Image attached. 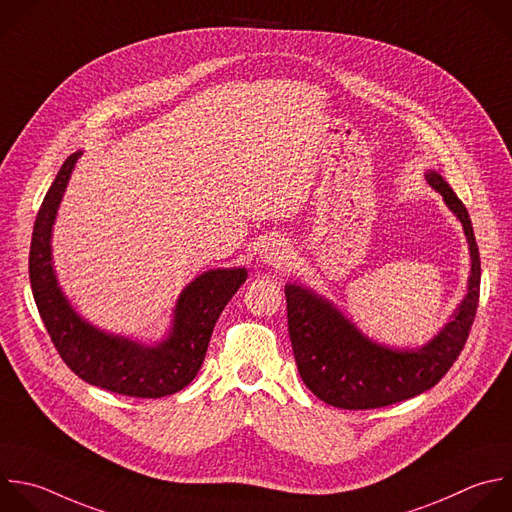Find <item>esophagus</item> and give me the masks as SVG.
Returning <instances> with one entry per match:
<instances>
[{
	"instance_id": "1",
	"label": "esophagus",
	"mask_w": 512,
	"mask_h": 512,
	"mask_svg": "<svg viewBox=\"0 0 512 512\" xmlns=\"http://www.w3.org/2000/svg\"><path fill=\"white\" fill-rule=\"evenodd\" d=\"M289 257V243L281 237H271L261 245L259 259L265 265H281Z\"/></svg>"
}]
</instances>
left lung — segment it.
Wrapping results in <instances>:
<instances>
[{"mask_svg": "<svg viewBox=\"0 0 512 512\" xmlns=\"http://www.w3.org/2000/svg\"><path fill=\"white\" fill-rule=\"evenodd\" d=\"M424 177L460 221L470 253L466 295L430 342L418 348L378 344L331 299L297 281L285 285L287 325L299 376L329 406L370 410L414 398L436 386L464 348L480 293L478 247L468 211L450 185L436 170H426Z\"/></svg>", "mask_w": 512, "mask_h": 512, "instance_id": "left-lung-1", "label": "left lung"}]
</instances>
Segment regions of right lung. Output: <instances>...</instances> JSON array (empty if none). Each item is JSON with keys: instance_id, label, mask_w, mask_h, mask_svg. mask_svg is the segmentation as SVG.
Returning a JSON list of instances; mask_svg holds the SVG:
<instances>
[{"instance_id": "add662e5", "label": "right lung", "mask_w": 512, "mask_h": 512, "mask_svg": "<svg viewBox=\"0 0 512 512\" xmlns=\"http://www.w3.org/2000/svg\"><path fill=\"white\" fill-rule=\"evenodd\" d=\"M82 150L70 154L44 197L30 247V283L52 342L84 382L132 398H162L189 386L199 374L213 327L247 279L245 267L209 269L179 295L170 327L158 342H138L96 327L70 303L58 283L52 231L72 170Z\"/></svg>"}]
</instances>
